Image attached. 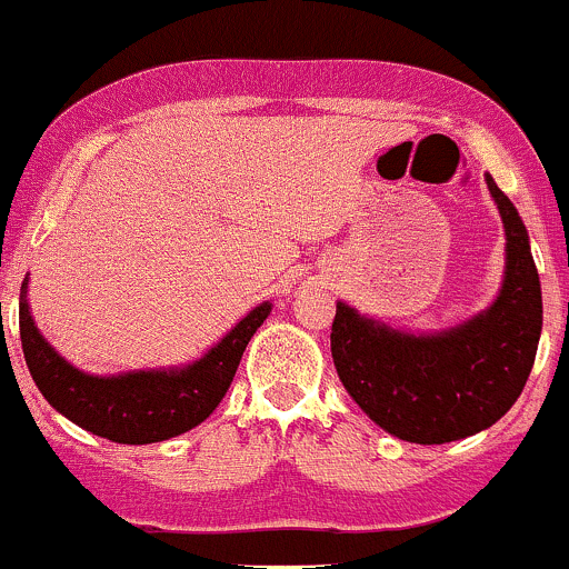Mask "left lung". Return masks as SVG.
I'll return each mask as SVG.
<instances>
[{
	"label": "left lung",
	"mask_w": 569,
	"mask_h": 569,
	"mask_svg": "<svg viewBox=\"0 0 569 569\" xmlns=\"http://www.w3.org/2000/svg\"><path fill=\"white\" fill-rule=\"evenodd\" d=\"M507 237L505 283L482 313L445 332L411 335L338 302L332 360L346 392L387 433L445 445L493 426L510 411L535 365L542 330L540 274L526 226L486 177Z\"/></svg>",
	"instance_id": "obj_1"
}]
</instances>
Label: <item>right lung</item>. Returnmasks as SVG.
Returning <instances> with one entry per match:
<instances>
[{"mask_svg":"<svg viewBox=\"0 0 569 569\" xmlns=\"http://www.w3.org/2000/svg\"><path fill=\"white\" fill-rule=\"evenodd\" d=\"M272 305L261 302L201 360L184 368L130 370L119 376H92L73 368L34 327L27 302V278L18 302L23 360L34 385L59 415L117 445H152L204 422L223 400L242 351L264 325Z\"/></svg>","mask_w":569,"mask_h":569,"instance_id":"1","label":"right lung"}]
</instances>
